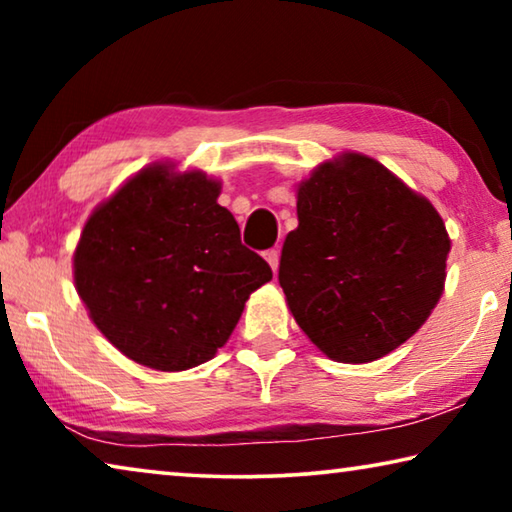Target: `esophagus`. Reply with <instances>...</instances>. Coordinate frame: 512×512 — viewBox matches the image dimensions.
I'll use <instances>...</instances> for the list:
<instances>
[{"instance_id": "34e87169", "label": "esophagus", "mask_w": 512, "mask_h": 512, "mask_svg": "<svg viewBox=\"0 0 512 512\" xmlns=\"http://www.w3.org/2000/svg\"><path fill=\"white\" fill-rule=\"evenodd\" d=\"M264 257H266L268 266H271V271H273V273H277V268H280V250H277V248L266 250Z\"/></svg>"}]
</instances>
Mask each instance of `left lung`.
<instances>
[{
  "instance_id": "left-lung-1",
  "label": "left lung",
  "mask_w": 512,
  "mask_h": 512,
  "mask_svg": "<svg viewBox=\"0 0 512 512\" xmlns=\"http://www.w3.org/2000/svg\"><path fill=\"white\" fill-rule=\"evenodd\" d=\"M280 287L327 359L377 361L418 332L445 291L452 239L429 198L384 164L343 151L300 180Z\"/></svg>"
}]
</instances>
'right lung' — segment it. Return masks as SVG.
<instances>
[{
  "label": "right lung",
  "instance_id": "right-lung-1",
  "mask_svg": "<svg viewBox=\"0 0 512 512\" xmlns=\"http://www.w3.org/2000/svg\"><path fill=\"white\" fill-rule=\"evenodd\" d=\"M221 180L146 164L94 207L74 250V287L99 332L140 366L180 372L228 343L271 266L241 246L216 203Z\"/></svg>",
  "mask_w": 512,
  "mask_h": 512
}]
</instances>
